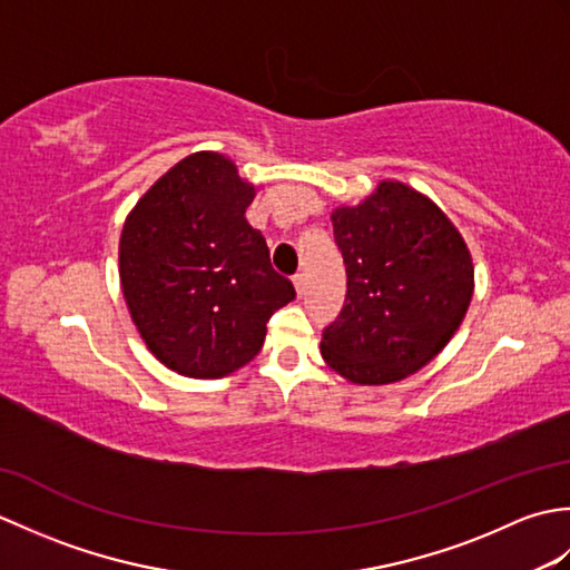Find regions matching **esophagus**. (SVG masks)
<instances>
[{"mask_svg": "<svg viewBox=\"0 0 570 570\" xmlns=\"http://www.w3.org/2000/svg\"><path fill=\"white\" fill-rule=\"evenodd\" d=\"M292 282H294V286H296V294H298V296H304V288H306V276L301 274V272H296V274L292 276Z\"/></svg>", "mask_w": 570, "mask_h": 570, "instance_id": "34e87169", "label": "esophagus"}]
</instances>
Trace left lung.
I'll list each match as a JSON object with an SVG mask.
<instances>
[{
    "instance_id": "1",
    "label": "left lung",
    "mask_w": 570,
    "mask_h": 570,
    "mask_svg": "<svg viewBox=\"0 0 570 570\" xmlns=\"http://www.w3.org/2000/svg\"><path fill=\"white\" fill-rule=\"evenodd\" d=\"M347 292L321 353L355 384L404 380L441 353L472 296V259L451 220L404 184L384 180L333 213Z\"/></svg>"
}]
</instances>
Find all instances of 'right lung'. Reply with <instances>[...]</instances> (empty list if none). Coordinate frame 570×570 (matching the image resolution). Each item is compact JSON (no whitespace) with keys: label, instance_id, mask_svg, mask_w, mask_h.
Instances as JSON below:
<instances>
[{"label":"right lung","instance_id":"obj_1","mask_svg":"<svg viewBox=\"0 0 570 570\" xmlns=\"http://www.w3.org/2000/svg\"><path fill=\"white\" fill-rule=\"evenodd\" d=\"M254 188L220 154H193L127 217L119 276L131 321L166 367L215 380L259 353L266 323L294 301L245 210Z\"/></svg>","mask_w":570,"mask_h":570}]
</instances>
